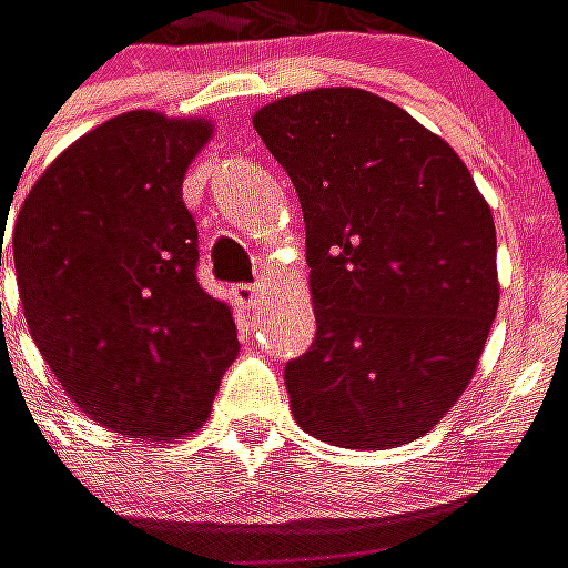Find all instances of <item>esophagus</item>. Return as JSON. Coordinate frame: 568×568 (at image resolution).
Masks as SVG:
<instances>
[{
  "instance_id": "1",
  "label": "esophagus",
  "mask_w": 568,
  "mask_h": 568,
  "mask_svg": "<svg viewBox=\"0 0 568 568\" xmlns=\"http://www.w3.org/2000/svg\"><path fill=\"white\" fill-rule=\"evenodd\" d=\"M264 292H267V288H264L262 283H243V285H237V288H234V297H237L243 306L255 310V306L262 304Z\"/></svg>"
}]
</instances>
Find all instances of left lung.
<instances>
[{
	"label": "left lung",
	"mask_w": 568,
	"mask_h": 568,
	"mask_svg": "<svg viewBox=\"0 0 568 568\" xmlns=\"http://www.w3.org/2000/svg\"><path fill=\"white\" fill-rule=\"evenodd\" d=\"M295 183L316 310L285 364L295 422L322 443H413L464 394L497 318V229L469 168L388 99L285 95L252 116Z\"/></svg>",
	"instance_id": "1"
}]
</instances>
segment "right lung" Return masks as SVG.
Segmentation results:
<instances>
[{"mask_svg":"<svg viewBox=\"0 0 568 568\" xmlns=\"http://www.w3.org/2000/svg\"><path fill=\"white\" fill-rule=\"evenodd\" d=\"M210 134L204 120L120 113L53 159L17 213V288L41 358L83 413L132 439L199 430L241 348L231 306L199 285L183 204Z\"/></svg>","mask_w":568,"mask_h":568,"instance_id":"obj_1","label":"right lung"}]
</instances>
